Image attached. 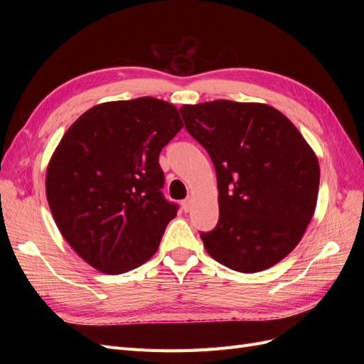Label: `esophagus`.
<instances>
[{
    "instance_id": "34e87169",
    "label": "esophagus",
    "mask_w": 364,
    "mask_h": 364,
    "mask_svg": "<svg viewBox=\"0 0 364 364\" xmlns=\"http://www.w3.org/2000/svg\"><path fill=\"white\" fill-rule=\"evenodd\" d=\"M182 208H183V211H185V213L191 211V208H193V200H191V199H186V200H183V202H182Z\"/></svg>"
}]
</instances>
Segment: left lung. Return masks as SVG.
<instances>
[{
    "label": "left lung",
    "mask_w": 364,
    "mask_h": 364,
    "mask_svg": "<svg viewBox=\"0 0 364 364\" xmlns=\"http://www.w3.org/2000/svg\"><path fill=\"white\" fill-rule=\"evenodd\" d=\"M190 135L217 173L218 223L200 234L223 266L257 273L299 245L317 203L321 167L291 121L266 103L183 105Z\"/></svg>",
    "instance_id": "1"
}]
</instances>
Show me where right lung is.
Listing matches in <instances>:
<instances>
[{
    "label": "right lung",
    "instance_id": "right-lung-1",
    "mask_svg": "<svg viewBox=\"0 0 364 364\" xmlns=\"http://www.w3.org/2000/svg\"><path fill=\"white\" fill-rule=\"evenodd\" d=\"M183 127L178 107L153 97L87 109L50 158L46 194L60 234L106 274L139 267L159 247L176 205L164 199L162 147Z\"/></svg>",
    "mask_w": 364,
    "mask_h": 364
}]
</instances>
